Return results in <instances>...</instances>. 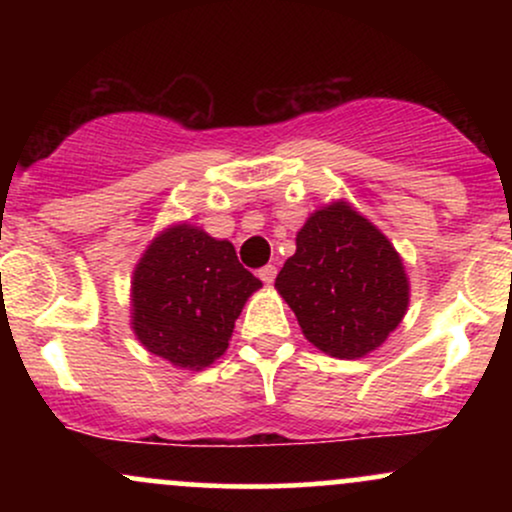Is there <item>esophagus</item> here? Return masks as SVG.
Returning <instances> with one entry per match:
<instances>
[{
  "instance_id": "1",
  "label": "esophagus",
  "mask_w": 512,
  "mask_h": 512,
  "mask_svg": "<svg viewBox=\"0 0 512 512\" xmlns=\"http://www.w3.org/2000/svg\"><path fill=\"white\" fill-rule=\"evenodd\" d=\"M257 276H260L264 284H272V281L276 279V267L274 264H264L260 272H257Z\"/></svg>"
}]
</instances>
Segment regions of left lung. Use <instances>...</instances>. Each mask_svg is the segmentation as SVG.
<instances>
[{
	"label": "left lung",
	"instance_id": "1",
	"mask_svg": "<svg viewBox=\"0 0 512 512\" xmlns=\"http://www.w3.org/2000/svg\"><path fill=\"white\" fill-rule=\"evenodd\" d=\"M276 291L310 344L334 358L366 356L390 337L409 305L402 257L346 202L317 209L296 236Z\"/></svg>",
	"mask_w": 512,
	"mask_h": 512
}]
</instances>
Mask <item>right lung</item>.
<instances>
[{
    "label": "right lung",
    "mask_w": 512,
    "mask_h": 512,
    "mask_svg": "<svg viewBox=\"0 0 512 512\" xmlns=\"http://www.w3.org/2000/svg\"><path fill=\"white\" fill-rule=\"evenodd\" d=\"M260 286L228 240L175 223L134 267L132 330L151 354L202 370L228 349L240 310Z\"/></svg>",
    "instance_id": "obj_1"
}]
</instances>
